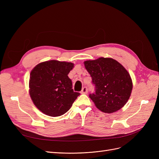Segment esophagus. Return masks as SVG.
I'll return each mask as SVG.
<instances>
[{
	"mask_svg": "<svg viewBox=\"0 0 159 159\" xmlns=\"http://www.w3.org/2000/svg\"><path fill=\"white\" fill-rule=\"evenodd\" d=\"M88 88L87 87H84L82 88V89H81V93L86 94V93H88Z\"/></svg>",
	"mask_w": 159,
	"mask_h": 159,
	"instance_id": "1",
	"label": "esophagus"
}]
</instances>
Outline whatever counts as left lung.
Wrapping results in <instances>:
<instances>
[{
  "mask_svg": "<svg viewBox=\"0 0 159 159\" xmlns=\"http://www.w3.org/2000/svg\"><path fill=\"white\" fill-rule=\"evenodd\" d=\"M84 64L95 86V92L89 96L97 108L108 113L122 108L133 88L128 71L117 61L108 57L88 60Z\"/></svg>",
  "mask_w": 159,
  "mask_h": 159,
  "instance_id": "left-lung-1",
  "label": "left lung"
}]
</instances>
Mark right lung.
I'll use <instances>...</instances> for the list:
<instances>
[{
    "label": "right lung",
    "mask_w": 159,
    "mask_h": 159,
    "mask_svg": "<svg viewBox=\"0 0 159 159\" xmlns=\"http://www.w3.org/2000/svg\"><path fill=\"white\" fill-rule=\"evenodd\" d=\"M70 62L50 60L38 64L30 76V95L40 111L51 117L66 113L80 95L72 89Z\"/></svg>",
    "instance_id": "obj_1"
}]
</instances>
